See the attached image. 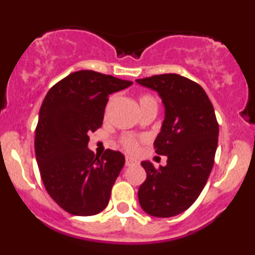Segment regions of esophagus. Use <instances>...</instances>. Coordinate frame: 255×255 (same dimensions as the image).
Segmentation results:
<instances>
[{
    "mask_svg": "<svg viewBox=\"0 0 255 255\" xmlns=\"http://www.w3.org/2000/svg\"><path fill=\"white\" fill-rule=\"evenodd\" d=\"M133 164H136V159H134V158L131 157H126V165L130 166Z\"/></svg>",
    "mask_w": 255,
    "mask_h": 255,
    "instance_id": "esophagus-1",
    "label": "esophagus"
}]
</instances>
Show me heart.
Segmentation results:
<instances>
[{"mask_svg": "<svg viewBox=\"0 0 255 255\" xmlns=\"http://www.w3.org/2000/svg\"><path fill=\"white\" fill-rule=\"evenodd\" d=\"M139 103H140V107H142V105L148 104V103H156L157 104V101L153 96L142 95L141 97L139 98ZM122 145H124V147L126 148V150L129 151V152H135L137 150V147H139V142H137V140L133 136H125L124 139H122Z\"/></svg>", "mask_w": 255, "mask_h": 255, "instance_id": "heart-1", "label": "heart"}]
</instances>
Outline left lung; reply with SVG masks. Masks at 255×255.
I'll return each instance as SVG.
<instances>
[{"label":"left lung","instance_id":"obj_1","mask_svg":"<svg viewBox=\"0 0 255 255\" xmlns=\"http://www.w3.org/2000/svg\"><path fill=\"white\" fill-rule=\"evenodd\" d=\"M157 91L165 107L154 150L166 156L165 166L141 162L146 180L139 187L140 206L153 217L168 218L186 211L204 189L215 163L219 127L213 105L203 87L178 74L137 79Z\"/></svg>","mask_w":255,"mask_h":255}]
</instances>
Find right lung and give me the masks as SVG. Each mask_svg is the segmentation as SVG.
<instances>
[{
	"mask_svg": "<svg viewBox=\"0 0 255 255\" xmlns=\"http://www.w3.org/2000/svg\"><path fill=\"white\" fill-rule=\"evenodd\" d=\"M131 84L79 71L55 84L44 98L34 137L37 163L46 192L71 215H97L109 204L125 156L113 150L95 156L87 148L89 134L103 125L109 95Z\"/></svg>",
	"mask_w": 255,
	"mask_h": 255,
	"instance_id": "1",
	"label": "right lung"
}]
</instances>
